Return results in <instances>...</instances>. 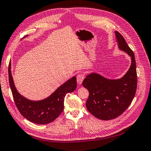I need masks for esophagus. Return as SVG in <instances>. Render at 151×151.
I'll return each instance as SVG.
<instances>
[{"label": "esophagus", "instance_id": "esophagus-1", "mask_svg": "<svg viewBox=\"0 0 151 151\" xmlns=\"http://www.w3.org/2000/svg\"><path fill=\"white\" fill-rule=\"evenodd\" d=\"M84 78L85 75L83 73H79V74H78V76H77V81H78V84H81Z\"/></svg>", "mask_w": 151, "mask_h": 151}]
</instances>
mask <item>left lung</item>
Wrapping results in <instances>:
<instances>
[{
    "label": "left lung",
    "instance_id": "1",
    "mask_svg": "<svg viewBox=\"0 0 151 151\" xmlns=\"http://www.w3.org/2000/svg\"><path fill=\"white\" fill-rule=\"evenodd\" d=\"M115 35L120 50L131 57L132 63L128 71L121 79L114 80L92 73L87 76L82 83L89 92L86 102L87 110L95 117L104 121L115 119L122 114L132 103L137 88L134 52L121 34L115 31Z\"/></svg>",
    "mask_w": 151,
    "mask_h": 151
}]
</instances>
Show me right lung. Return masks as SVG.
I'll list each match as a JSON object with an SVG mask.
<instances>
[{"label": "right lung", "mask_w": 151, "mask_h": 151, "mask_svg": "<svg viewBox=\"0 0 151 151\" xmlns=\"http://www.w3.org/2000/svg\"><path fill=\"white\" fill-rule=\"evenodd\" d=\"M9 83L15 106L20 113L28 121L38 124H48L55 121L64 109V97L67 93L74 91L77 87L74 76L44 100L32 101L27 99L15 88L11 73V64L8 66Z\"/></svg>", "instance_id": "obj_1"}]
</instances>
